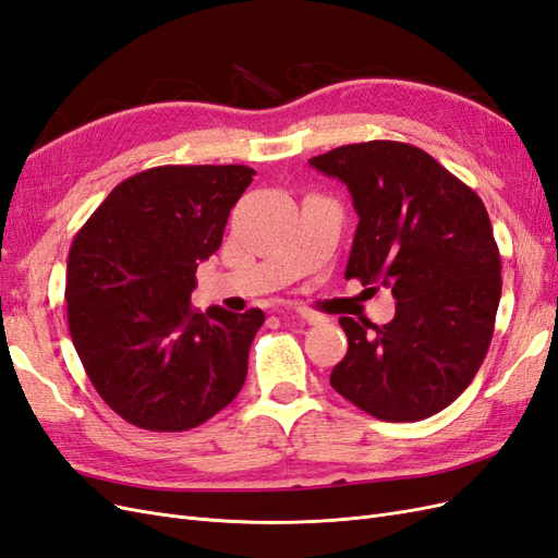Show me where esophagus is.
Wrapping results in <instances>:
<instances>
[{"instance_id": "obj_1", "label": "esophagus", "mask_w": 558, "mask_h": 558, "mask_svg": "<svg viewBox=\"0 0 558 558\" xmlns=\"http://www.w3.org/2000/svg\"><path fill=\"white\" fill-rule=\"evenodd\" d=\"M295 314L300 316V318H305L307 324H324V316H320L318 312H314V310H310V307H295Z\"/></svg>"}]
</instances>
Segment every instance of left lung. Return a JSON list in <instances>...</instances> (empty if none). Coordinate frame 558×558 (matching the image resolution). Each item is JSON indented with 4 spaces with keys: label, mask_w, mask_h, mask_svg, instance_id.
<instances>
[{
    "label": "left lung",
    "mask_w": 558,
    "mask_h": 558,
    "mask_svg": "<svg viewBox=\"0 0 558 558\" xmlns=\"http://www.w3.org/2000/svg\"><path fill=\"white\" fill-rule=\"evenodd\" d=\"M310 165L347 183L361 218L344 277L396 298L384 326L340 318L349 349L330 384L375 418H428L475 379L494 337L502 281L484 202L402 142L337 146Z\"/></svg>",
    "instance_id": "1"
}]
</instances>
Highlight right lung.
<instances>
[{"label": "right lung", "instance_id": "right-lung-1", "mask_svg": "<svg viewBox=\"0 0 558 558\" xmlns=\"http://www.w3.org/2000/svg\"><path fill=\"white\" fill-rule=\"evenodd\" d=\"M246 165H162L121 181L66 258V320L78 359L128 424L181 433L240 393L265 314L191 305L195 269L223 242Z\"/></svg>", "mask_w": 558, "mask_h": 558}]
</instances>
